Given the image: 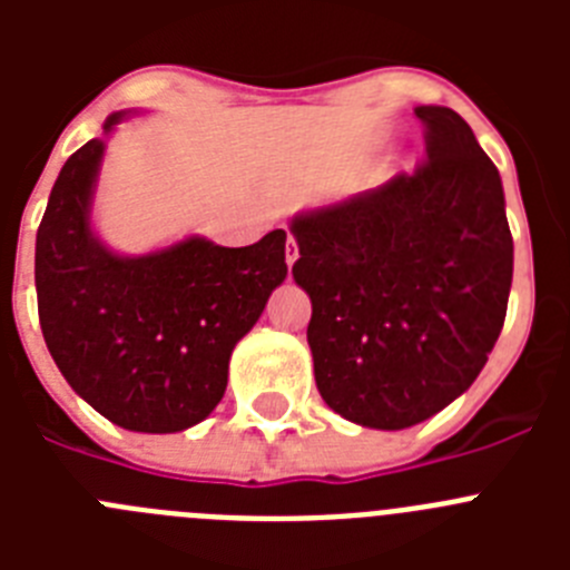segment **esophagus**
<instances>
[{"label": "esophagus", "instance_id": "1", "mask_svg": "<svg viewBox=\"0 0 570 570\" xmlns=\"http://www.w3.org/2000/svg\"><path fill=\"white\" fill-rule=\"evenodd\" d=\"M296 256H299V248H296V239H294V236H288V242H285V262H288V268L296 262Z\"/></svg>", "mask_w": 570, "mask_h": 570}]
</instances>
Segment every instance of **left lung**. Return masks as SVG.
Here are the masks:
<instances>
[{
    "label": "left lung",
    "instance_id": "8db88e82",
    "mask_svg": "<svg viewBox=\"0 0 570 570\" xmlns=\"http://www.w3.org/2000/svg\"><path fill=\"white\" fill-rule=\"evenodd\" d=\"M425 163L294 216L322 400L365 428L440 414L500 340L513 239L497 165L456 110L420 105Z\"/></svg>",
    "mask_w": 570,
    "mask_h": 570
}]
</instances>
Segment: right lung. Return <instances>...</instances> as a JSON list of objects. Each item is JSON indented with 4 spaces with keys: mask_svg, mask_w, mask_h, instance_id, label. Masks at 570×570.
I'll use <instances>...</instances> for the list:
<instances>
[{
    "mask_svg": "<svg viewBox=\"0 0 570 570\" xmlns=\"http://www.w3.org/2000/svg\"><path fill=\"white\" fill-rule=\"evenodd\" d=\"M136 110L105 119V134ZM105 139L70 156L37 230L39 325L68 385L105 420L142 434L203 422L228 385L236 342L288 276L285 230L245 248L188 236L122 256L90 228Z\"/></svg>",
    "mask_w": 570,
    "mask_h": 570,
    "instance_id": "right-lung-1",
    "label": "right lung"
}]
</instances>
